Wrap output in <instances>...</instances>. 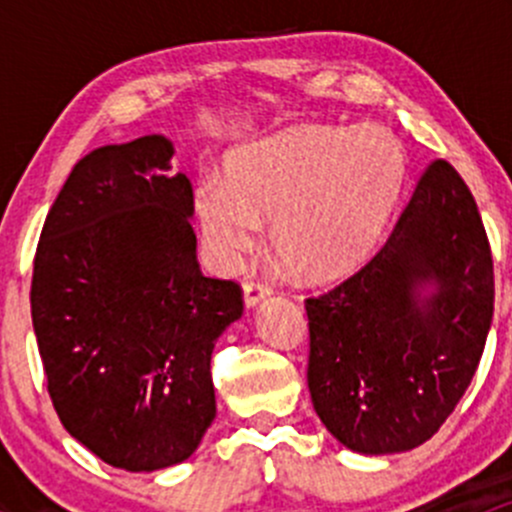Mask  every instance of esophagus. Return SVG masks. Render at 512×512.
<instances>
[{"mask_svg": "<svg viewBox=\"0 0 512 512\" xmlns=\"http://www.w3.org/2000/svg\"><path fill=\"white\" fill-rule=\"evenodd\" d=\"M242 294H245L247 307H257V304L270 294V287L260 280H245V285H242Z\"/></svg>", "mask_w": 512, "mask_h": 512, "instance_id": "esophagus-1", "label": "esophagus"}]
</instances>
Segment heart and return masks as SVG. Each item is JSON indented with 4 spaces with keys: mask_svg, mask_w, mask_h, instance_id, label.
<instances>
[{
    "mask_svg": "<svg viewBox=\"0 0 512 512\" xmlns=\"http://www.w3.org/2000/svg\"><path fill=\"white\" fill-rule=\"evenodd\" d=\"M406 175L399 138L381 126H297L227 158L225 183H200L203 240L235 270L272 218V245L312 280L344 275L381 240Z\"/></svg>",
    "mask_w": 512,
    "mask_h": 512,
    "instance_id": "1",
    "label": "heart"
}]
</instances>
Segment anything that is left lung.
Instances as JSON below:
<instances>
[{
  "instance_id": "obj_1",
  "label": "left lung",
  "mask_w": 512,
  "mask_h": 512,
  "mask_svg": "<svg viewBox=\"0 0 512 512\" xmlns=\"http://www.w3.org/2000/svg\"><path fill=\"white\" fill-rule=\"evenodd\" d=\"M493 299L476 200L448 160H433L379 252L304 302L307 384L327 431L369 456L426 443L476 374Z\"/></svg>"
}]
</instances>
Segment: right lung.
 <instances>
[{
  "instance_id": "obj_1",
  "label": "right lung",
  "mask_w": 512,
  "mask_h": 512,
  "mask_svg": "<svg viewBox=\"0 0 512 512\" xmlns=\"http://www.w3.org/2000/svg\"><path fill=\"white\" fill-rule=\"evenodd\" d=\"M143 136L74 165L34 257L32 322L66 431L123 471L193 456L215 418L210 356L242 289L205 277L193 185Z\"/></svg>"
}]
</instances>
